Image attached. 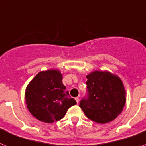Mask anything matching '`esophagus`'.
Returning a JSON list of instances; mask_svg holds the SVG:
<instances>
[{
	"label": "esophagus",
	"mask_w": 146,
	"mask_h": 146,
	"mask_svg": "<svg viewBox=\"0 0 146 146\" xmlns=\"http://www.w3.org/2000/svg\"><path fill=\"white\" fill-rule=\"evenodd\" d=\"M75 100H76V103L78 104V102H79V98L78 97L75 98Z\"/></svg>",
	"instance_id": "esophagus-1"
}]
</instances>
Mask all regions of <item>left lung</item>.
<instances>
[{
	"instance_id": "1",
	"label": "left lung",
	"mask_w": 146,
	"mask_h": 146,
	"mask_svg": "<svg viewBox=\"0 0 146 146\" xmlns=\"http://www.w3.org/2000/svg\"><path fill=\"white\" fill-rule=\"evenodd\" d=\"M86 77L88 96L79 104L86 116L102 124L117 118L126 100V90L120 77L107 70H95Z\"/></svg>"
}]
</instances>
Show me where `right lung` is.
Masks as SVG:
<instances>
[{"mask_svg":"<svg viewBox=\"0 0 146 146\" xmlns=\"http://www.w3.org/2000/svg\"><path fill=\"white\" fill-rule=\"evenodd\" d=\"M62 84L59 70H43L29 82L25 91L27 108L42 122L52 123L62 119L70 106L76 104Z\"/></svg>","mask_w":146,"mask_h":146,"instance_id":"add662e5","label":"right lung"}]
</instances>
